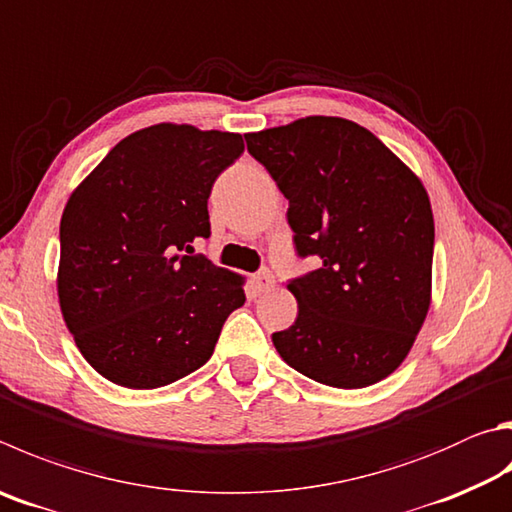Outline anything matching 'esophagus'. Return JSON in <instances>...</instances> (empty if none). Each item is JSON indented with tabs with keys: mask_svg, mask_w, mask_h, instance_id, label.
I'll use <instances>...</instances> for the list:
<instances>
[{
	"mask_svg": "<svg viewBox=\"0 0 512 512\" xmlns=\"http://www.w3.org/2000/svg\"><path fill=\"white\" fill-rule=\"evenodd\" d=\"M253 286L257 293H266L271 291V288L275 286V277L271 271H259L255 277H253Z\"/></svg>",
	"mask_w": 512,
	"mask_h": 512,
	"instance_id": "34e87169",
	"label": "esophagus"
}]
</instances>
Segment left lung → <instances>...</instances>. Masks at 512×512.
<instances>
[{
    "instance_id": "8db88e82",
    "label": "left lung",
    "mask_w": 512,
    "mask_h": 512,
    "mask_svg": "<svg viewBox=\"0 0 512 512\" xmlns=\"http://www.w3.org/2000/svg\"><path fill=\"white\" fill-rule=\"evenodd\" d=\"M288 199L297 255L320 268L288 282L297 318L273 333L286 365L360 389L401 367L432 302L434 217L418 176L369 129L306 116L246 134Z\"/></svg>"
}]
</instances>
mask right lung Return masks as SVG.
Listing matches in <instances>:
<instances>
[{"instance_id":"add662e5","label":"right lung","mask_w":512,"mask_h":512,"mask_svg":"<svg viewBox=\"0 0 512 512\" xmlns=\"http://www.w3.org/2000/svg\"><path fill=\"white\" fill-rule=\"evenodd\" d=\"M241 134L159 123L123 138L64 206L58 297L102 378L156 389L206 365L244 277L181 255L210 237L208 197Z\"/></svg>"}]
</instances>
